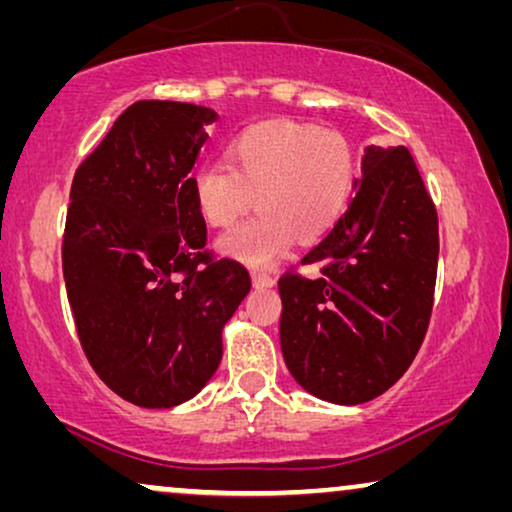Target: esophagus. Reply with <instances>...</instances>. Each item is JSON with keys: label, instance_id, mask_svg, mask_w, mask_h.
I'll return each mask as SVG.
<instances>
[{"label": "esophagus", "instance_id": "34e87169", "mask_svg": "<svg viewBox=\"0 0 512 512\" xmlns=\"http://www.w3.org/2000/svg\"><path fill=\"white\" fill-rule=\"evenodd\" d=\"M251 282H254L256 289H270V286H275V279H272L268 272H261V270L251 272Z\"/></svg>", "mask_w": 512, "mask_h": 512}]
</instances>
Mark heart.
I'll list each match as a JSON object with an SVG mask.
<instances>
[{"instance_id":"1","label":"heart","mask_w":512,"mask_h":512,"mask_svg":"<svg viewBox=\"0 0 512 512\" xmlns=\"http://www.w3.org/2000/svg\"><path fill=\"white\" fill-rule=\"evenodd\" d=\"M356 158L338 132L268 121L233 137L223 165L195 172L193 202L202 221L230 228L254 207L263 212L223 235L219 254L249 268H270L296 237L317 244L333 233L352 200Z\"/></svg>"}]
</instances>
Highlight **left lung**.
Returning <instances> with one entry per match:
<instances>
[{"label":"left lung","mask_w":512,"mask_h":512,"mask_svg":"<svg viewBox=\"0 0 512 512\" xmlns=\"http://www.w3.org/2000/svg\"><path fill=\"white\" fill-rule=\"evenodd\" d=\"M356 195L303 265L279 279V345L307 394L368 403L410 368L431 319L438 216L405 146L363 151Z\"/></svg>","instance_id":"1"}]
</instances>
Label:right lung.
<instances>
[{
    "instance_id": "obj_1",
    "label": "right lung",
    "mask_w": 512,
    "mask_h": 512,
    "mask_svg": "<svg viewBox=\"0 0 512 512\" xmlns=\"http://www.w3.org/2000/svg\"><path fill=\"white\" fill-rule=\"evenodd\" d=\"M216 118L135 102L72 181L62 275L76 333L100 380L139 408H174L207 387L251 289L244 265L209 261L193 202L191 170Z\"/></svg>"
}]
</instances>
